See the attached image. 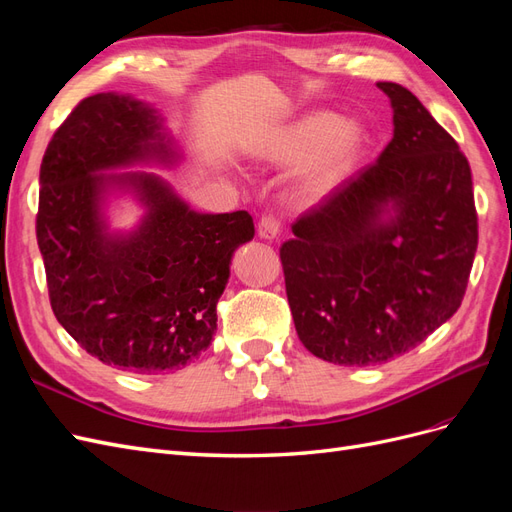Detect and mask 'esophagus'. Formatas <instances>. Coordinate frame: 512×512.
Returning <instances> with one entry per match:
<instances>
[{"instance_id": "obj_1", "label": "esophagus", "mask_w": 512, "mask_h": 512, "mask_svg": "<svg viewBox=\"0 0 512 512\" xmlns=\"http://www.w3.org/2000/svg\"><path fill=\"white\" fill-rule=\"evenodd\" d=\"M280 220L275 218V215H262L260 222H258V237L260 239H267L273 241L280 237Z\"/></svg>"}]
</instances>
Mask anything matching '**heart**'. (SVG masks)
<instances>
[{"mask_svg": "<svg viewBox=\"0 0 512 512\" xmlns=\"http://www.w3.org/2000/svg\"><path fill=\"white\" fill-rule=\"evenodd\" d=\"M363 149L365 130L359 121L312 111L262 132L252 145V156L275 166L301 162L294 170L292 192L303 205H314L344 183Z\"/></svg>", "mask_w": 512, "mask_h": 512, "instance_id": "obj_1", "label": "heart"}]
</instances>
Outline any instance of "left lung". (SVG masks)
<instances>
[{
    "mask_svg": "<svg viewBox=\"0 0 512 512\" xmlns=\"http://www.w3.org/2000/svg\"><path fill=\"white\" fill-rule=\"evenodd\" d=\"M393 138L292 224L280 247L303 346L346 367L380 365L451 318L478 245L472 170L455 138L397 83Z\"/></svg>",
    "mask_w": 512,
    "mask_h": 512,
    "instance_id": "8db88e82",
    "label": "left lung"
}]
</instances>
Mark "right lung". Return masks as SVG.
Here are the masks:
<instances>
[{"label":"right lung","instance_id":"add662e5","mask_svg":"<svg viewBox=\"0 0 512 512\" xmlns=\"http://www.w3.org/2000/svg\"><path fill=\"white\" fill-rule=\"evenodd\" d=\"M177 158L151 106L96 94L61 123L40 164L36 237L53 314L91 356L143 376L209 348L232 254L254 237L247 211L196 213L158 175L104 173ZM111 189L146 207L132 233L107 230Z\"/></svg>","mask_w":512,"mask_h":512}]
</instances>
